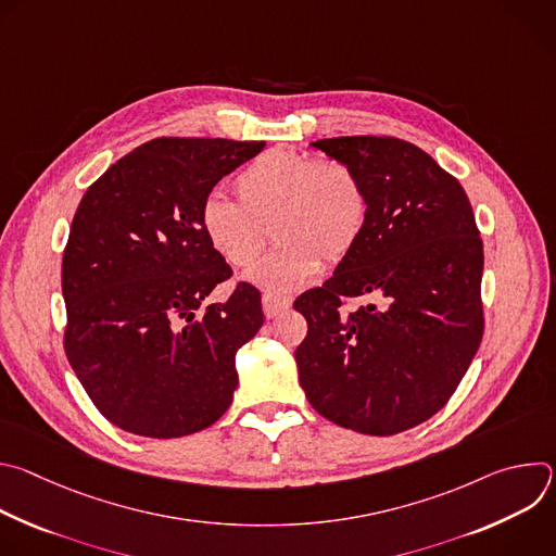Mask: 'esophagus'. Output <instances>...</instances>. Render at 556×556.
I'll return each instance as SVG.
<instances>
[{
    "label": "esophagus",
    "mask_w": 556,
    "mask_h": 556,
    "mask_svg": "<svg viewBox=\"0 0 556 556\" xmlns=\"http://www.w3.org/2000/svg\"><path fill=\"white\" fill-rule=\"evenodd\" d=\"M262 305H264V314L268 316V319H275L277 314H281L283 309H288L292 305V299L281 296V294H273V292H264Z\"/></svg>",
    "instance_id": "obj_1"
}]
</instances>
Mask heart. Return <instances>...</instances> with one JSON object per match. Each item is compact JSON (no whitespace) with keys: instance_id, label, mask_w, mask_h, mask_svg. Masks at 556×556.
I'll list each match as a JSON object with an SVG mask.
<instances>
[{"instance_id":"1","label":"heart","mask_w":556,"mask_h":556,"mask_svg":"<svg viewBox=\"0 0 556 556\" xmlns=\"http://www.w3.org/2000/svg\"><path fill=\"white\" fill-rule=\"evenodd\" d=\"M232 189L237 202L219 195L202 202V232L228 266L251 268L270 230L277 247L251 273L268 290H296L321 264L339 266L365 230V185L341 161H316L288 147H273L253 157Z\"/></svg>"}]
</instances>
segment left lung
Masks as SVG:
<instances>
[{
    "label": "left lung",
    "instance_id": "obj_1",
    "mask_svg": "<svg viewBox=\"0 0 556 556\" xmlns=\"http://www.w3.org/2000/svg\"><path fill=\"white\" fill-rule=\"evenodd\" d=\"M367 191L356 249L294 309V358L309 405L339 427L393 435L435 416L484 337V244L466 191L420 147L393 136L312 142ZM374 295L356 311L346 299Z\"/></svg>",
    "mask_w": 556,
    "mask_h": 556
}]
</instances>
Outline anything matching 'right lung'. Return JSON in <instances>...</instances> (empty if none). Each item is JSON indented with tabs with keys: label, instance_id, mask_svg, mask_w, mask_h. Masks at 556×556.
<instances>
[{
	"label": "right lung",
	"instance_id": "obj_1",
	"mask_svg": "<svg viewBox=\"0 0 556 556\" xmlns=\"http://www.w3.org/2000/svg\"><path fill=\"white\" fill-rule=\"evenodd\" d=\"M266 142L153 138L112 165L78 204L63 251L65 356L118 429L182 438L230 407L235 352L264 324L262 294L232 277L200 226L213 187Z\"/></svg>",
	"mask_w": 556,
	"mask_h": 556
}]
</instances>
